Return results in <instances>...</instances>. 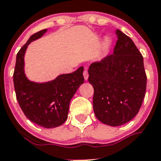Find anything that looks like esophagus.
<instances>
[{"label": "esophagus", "mask_w": 161, "mask_h": 161, "mask_svg": "<svg viewBox=\"0 0 161 161\" xmlns=\"http://www.w3.org/2000/svg\"><path fill=\"white\" fill-rule=\"evenodd\" d=\"M83 75H84V78H85V80H88V71H87L86 69L84 70Z\"/></svg>", "instance_id": "obj_1"}]
</instances>
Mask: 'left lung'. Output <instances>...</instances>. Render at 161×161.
I'll list each match as a JSON object with an SVG mask.
<instances>
[{"mask_svg": "<svg viewBox=\"0 0 161 161\" xmlns=\"http://www.w3.org/2000/svg\"><path fill=\"white\" fill-rule=\"evenodd\" d=\"M114 52L88 69L93 110L103 123L118 126L138 113L146 91L143 57L132 39L117 29Z\"/></svg>", "mask_w": 161, "mask_h": 161, "instance_id": "1", "label": "left lung"}]
</instances>
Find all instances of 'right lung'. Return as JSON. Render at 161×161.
<instances>
[{"instance_id": "add662e5", "label": "right lung", "mask_w": 161, "mask_h": 161, "mask_svg": "<svg viewBox=\"0 0 161 161\" xmlns=\"http://www.w3.org/2000/svg\"><path fill=\"white\" fill-rule=\"evenodd\" d=\"M47 29L33 34L16 54L13 83L16 99L26 117L34 123L45 128L57 127L68 117L72 97L84 83L83 67L69 74H62L52 81L44 84L31 82L24 71V56L31 41L39 39Z\"/></svg>"}]
</instances>
